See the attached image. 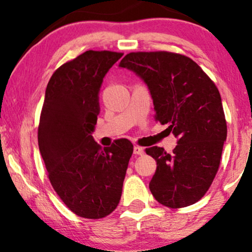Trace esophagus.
I'll use <instances>...</instances> for the list:
<instances>
[{"label": "esophagus", "instance_id": "34e87169", "mask_svg": "<svg viewBox=\"0 0 252 252\" xmlns=\"http://www.w3.org/2000/svg\"><path fill=\"white\" fill-rule=\"evenodd\" d=\"M133 153H134V154H135V155H142L143 153H145V150H143V148H141V147L134 146Z\"/></svg>", "mask_w": 252, "mask_h": 252}]
</instances>
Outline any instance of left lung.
<instances>
[{"label":"left lung","mask_w":252,"mask_h":252,"mask_svg":"<svg viewBox=\"0 0 252 252\" xmlns=\"http://www.w3.org/2000/svg\"><path fill=\"white\" fill-rule=\"evenodd\" d=\"M141 78L153 98L155 119L177 138L168 154L154 146L146 153L158 163L152 194L170 208L204 197L217 175L227 124L218 88L193 60L170 52H136L120 61Z\"/></svg>","instance_id":"1"}]
</instances>
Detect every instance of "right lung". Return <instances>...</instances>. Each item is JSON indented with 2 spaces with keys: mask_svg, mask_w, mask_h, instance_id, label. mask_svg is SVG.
<instances>
[{
  "mask_svg": "<svg viewBox=\"0 0 252 252\" xmlns=\"http://www.w3.org/2000/svg\"><path fill=\"white\" fill-rule=\"evenodd\" d=\"M123 53L87 51L58 68L45 93L38 145L48 178L78 217L102 219L116 210L133 145L102 148L93 138L103 78Z\"/></svg>",
  "mask_w": 252,
  "mask_h": 252,
  "instance_id": "right-lung-1",
  "label": "right lung"
}]
</instances>
